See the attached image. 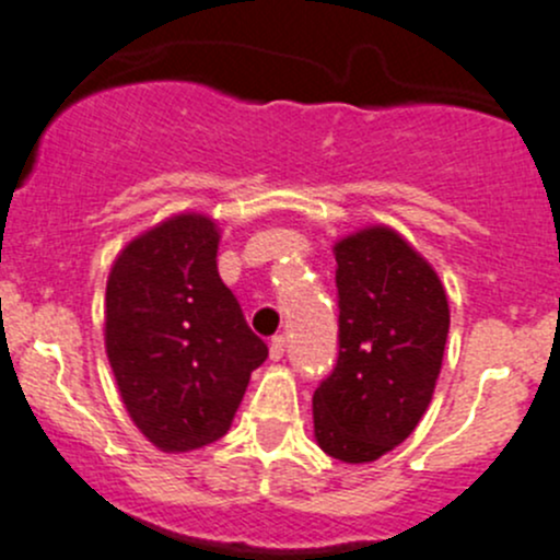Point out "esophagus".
Instances as JSON below:
<instances>
[{
	"instance_id": "esophagus-1",
	"label": "esophagus",
	"mask_w": 560,
	"mask_h": 560,
	"mask_svg": "<svg viewBox=\"0 0 560 560\" xmlns=\"http://www.w3.org/2000/svg\"><path fill=\"white\" fill-rule=\"evenodd\" d=\"M284 347H287L284 336H273V338H270V360H281V358H284Z\"/></svg>"
}]
</instances>
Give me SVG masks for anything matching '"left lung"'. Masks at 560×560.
Segmentation results:
<instances>
[{
  "instance_id": "8db88e82",
  "label": "left lung",
  "mask_w": 560,
  "mask_h": 560,
  "mask_svg": "<svg viewBox=\"0 0 560 560\" xmlns=\"http://www.w3.org/2000/svg\"><path fill=\"white\" fill-rule=\"evenodd\" d=\"M332 252L338 360L314 389V439L336 460L371 463L406 442L431 404L450 303L431 262L387 224Z\"/></svg>"
}]
</instances>
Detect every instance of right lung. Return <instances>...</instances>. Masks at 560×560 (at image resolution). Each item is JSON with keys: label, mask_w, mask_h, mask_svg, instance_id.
Masks as SVG:
<instances>
[{"label": "right lung", "mask_w": 560, "mask_h": 560, "mask_svg": "<svg viewBox=\"0 0 560 560\" xmlns=\"http://www.w3.org/2000/svg\"><path fill=\"white\" fill-rule=\"evenodd\" d=\"M219 228L175 213L118 252L105 290V352L138 431L189 453L233 425L268 347L217 268Z\"/></svg>", "instance_id": "add662e5"}]
</instances>
